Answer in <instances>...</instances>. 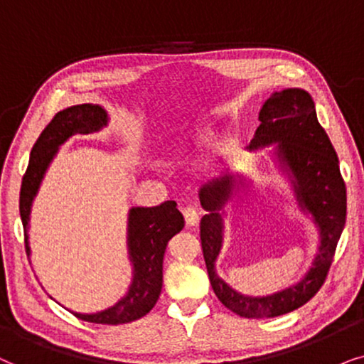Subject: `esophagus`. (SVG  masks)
I'll return each instance as SVG.
<instances>
[{
	"label": "esophagus",
	"mask_w": 364,
	"mask_h": 364,
	"mask_svg": "<svg viewBox=\"0 0 364 364\" xmlns=\"http://www.w3.org/2000/svg\"><path fill=\"white\" fill-rule=\"evenodd\" d=\"M183 216H185V221L188 226H195L196 223L200 221V211H198L195 206L183 208Z\"/></svg>",
	"instance_id": "1"
}]
</instances>
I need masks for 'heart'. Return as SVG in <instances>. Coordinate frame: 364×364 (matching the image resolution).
I'll return each instance as SVG.
<instances>
[{
  "mask_svg": "<svg viewBox=\"0 0 364 364\" xmlns=\"http://www.w3.org/2000/svg\"><path fill=\"white\" fill-rule=\"evenodd\" d=\"M210 143V134H201L200 138H198V144H206Z\"/></svg>",
  "mask_w": 364,
  "mask_h": 364,
  "instance_id": "obj_1",
  "label": "heart"
}]
</instances>
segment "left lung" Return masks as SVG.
<instances>
[{"label": "left lung", "mask_w": 364, "mask_h": 364, "mask_svg": "<svg viewBox=\"0 0 364 364\" xmlns=\"http://www.w3.org/2000/svg\"><path fill=\"white\" fill-rule=\"evenodd\" d=\"M258 119L261 124L250 149L276 144L279 168L291 179L298 205L313 216L319 230V248L313 266L303 279L268 296H245L216 274V258L223 246V208L246 185L241 174L225 173L200 190L201 248L213 291L232 313L243 318H274L308 303L323 287L334 251L346 221V186L336 151L319 124L314 101L308 91L288 88L274 91L264 101Z\"/></svg>", "instance_id": "1"}]
</instances>
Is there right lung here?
I'll use <instances>...</instances> for the list:
<instances>
[{
  "mask_svg": "<svg viewBox=\"0 0 364 364\" xmlns=\"http://www.w3.org/2000/svg\"><path fill=\"white\" fill-rule=\"evenodd\" d=\"M106 124H108V113L103 106L91 103L76 105L56 113L36 139L19 193V215L24 228V246L28 256L31 255L30 241H28L31 205L58 148L73 134L100 132ZM183 226H185V218L178 211L174 201H164L153 208H132L128 215V253L133 264V281L128 293L114 306L105 311L73 314L88 323L123 324L143 318L151 311L161 293L163 256L168 241L181 231Z\"/></svg>",
  "mask_w": 364,
  "mask_h": 364,
  "instance_id": "obj_1",
  "label": "right lung"
}]
</instances>
